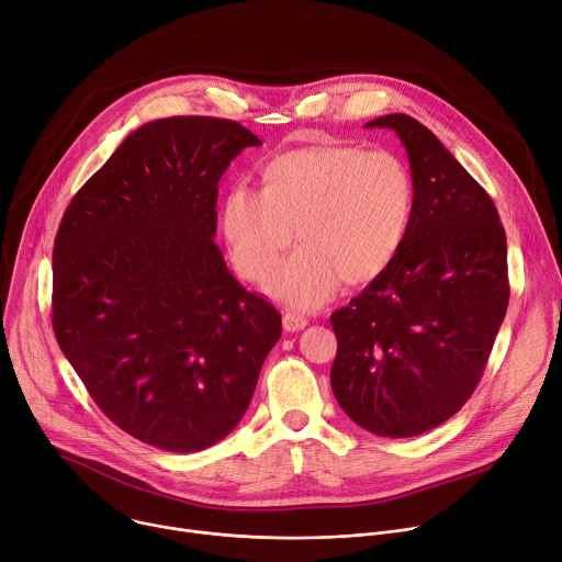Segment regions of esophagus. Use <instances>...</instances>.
Listing matches in <instances>:
<instances>
[{"mask_svg": "<svg viewBox=\"0 0 562 562\" xmlns=\"http://www.w3.org/2000/svg\"><path fill=\"white\" fill-rule=\"evenodd\" d=\"M282 325H284V329H286V331H301V329H305V327H307V318H305V316H301V314H291V312H286V314L282 316Z\"/></svg>", "mask_w": 562, "mask_h": 562, "instance_id": "34e87169", "label": "esophagus"}]
</instances>
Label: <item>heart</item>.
<instances>
[{
    "mask_svg": "<svg viewBox=\"0 0 562 562\" xmlns=\"http://www.w3.org/2000/svg\"><path fill=\"white\" fill-rule=\"evenodd\" d=\"M259 192L235 187L218 228L237 273L265 284L292 240L302 244L269 284L286 307L316 310L348 286L382 278L402 250L416 212V178L393 151L312 144L261 169Z\"/></svg>",
    "mask_w": 562,
    "mask_h": 562,
    "instance_id": "b5f03b06",
    "label": "heart"
}]
</instances>
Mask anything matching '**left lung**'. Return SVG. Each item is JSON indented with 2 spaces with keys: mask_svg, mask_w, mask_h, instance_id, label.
I'll use <instances>...</instances> for the list:
<instances>
[{
  "mask_svg": "<svg viewBox=\"0 0 562 562\" xmlns=\"http://www.w3.org/2000/svg\"><path fill=\"white\" fill-rule=\"evenodd\" d=\"M402 139L416 212L389 271L331 314V391L366 431L425 434L474 393L508 307L506 233L488 192L418 120L366 124Z\"/></svg>",
  "mask_w": 562,
  "mask_h": 562,
  "instance_id": "left-lung-1",
  "label": "left lung"
}]
</instances>
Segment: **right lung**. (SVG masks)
<instances>
[{
	"label": "right lung",
	"mask_w": 562,
	"mask_h": 562,
	"mask_svg": "<svg viewBox=\"0 0 562 562\" xmlns=\"http://www.w3.org/2000/svg\"><path fill=\"white\" fill-rule=\"evenodd\" d=\"M246 146L233 120L133 131L74 194L54 241L56 341L103 414L167 452H201L244 418L280 312L228 271L218 180Z\"/></svg>",
	"instance_id": "right-lung-1"
}]
</instances>
